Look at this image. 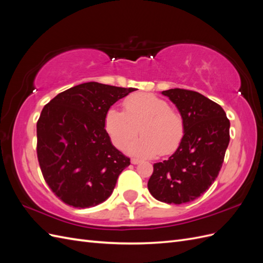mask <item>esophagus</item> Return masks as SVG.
<instances>
[{"label":"esophagus","mask_w":263,"mask_h":263,"mask_svg":"<svg viewBox=\"0 0 263 263\" xmlns=\"http://www.w3.org/2000/svg\"><path fill=\"white\" fill-rule=\"evenodd\" d=\"M141 160L140 159H137V158H133L132 160H130V162L133 163V164H137V163H139Z\"/></svg>","instance_id":"1"}]
</instances>
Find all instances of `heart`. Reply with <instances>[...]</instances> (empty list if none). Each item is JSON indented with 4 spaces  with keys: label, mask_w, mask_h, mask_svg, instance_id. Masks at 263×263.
Masks as SVG:
<instances>
[{
    "label": "heart",
    "mask_w": 263,
    "mask_h": 263,
    "mask_svg": "<svg viewBox=\"0 0 263 263\" xmlns=\"http://www.w3.org/2000/svg\"><path fill=\"white\" fill-rule=\"evenodd\" d=\"M124 112L109 108L104 126L117 149H124L130 142L133 155L154 157L168 156L176 151L184 138L185 125L180 113L171 108L170 103L154 94H134L124 103Z\"/></svg>",
    "instance_id": "obj_1"
}]
</instances>
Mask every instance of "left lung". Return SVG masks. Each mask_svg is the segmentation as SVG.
<instances>
[{
  "mask_svg": "<svg viewBox=\"0 0 263 263\" xmlns=\"http://www.w3.org/2000/svg\"><path fill=\"white\" fill-rule=\"evenodd\" d=\"M162 94L178 107L185 134L168 160L154 164L148 190L160 202L184 204L216 180L229 144L230 123L221 106L201 93L170 89Z\"/></svg>",
  "mask_w": 263,
  "mask_h": 263,
  "instance_id": "obj_1",
  "label": "left lung"
}]
</instances>
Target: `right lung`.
Instances as JSON below:
<instances>
[{"mask_svg": "<svg viewBox=\"0 0 263 263\" xmlns=\"http://www.w3.org/2000/svg\"><path fill=\"white\" fill-rule=\"evenodd\" d=\"M134 87L86 82L59 93L37 122V158L44 179L60 200L92 208L112 194L130 164L110 142L104 119L109 107Z\"/></svg>", "mask_w": 263, "mask_h": 263, "instance_id": "right-lung-1", "label": "right lung"}]
</instances>
